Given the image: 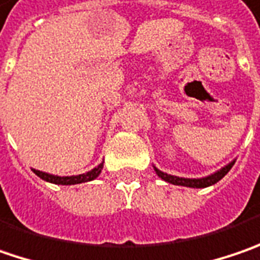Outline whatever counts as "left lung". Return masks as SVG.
Segmentation results:
<instances>
[{"instance_id": "8db88e82", "label": "left lung", "mask_w": 260, "mask_h": 260, "mask_svg": "<svg viewBox=\"0 0 260 260\" xmlns=\"http://www.w3.org/2000/svg\"><path fill=\"white\" fill-rule=\"evenodd\" d=\"M232 163H229L225 167H222L221 170L218 172H215V173H212V175L207 176V177H201V179H186V177H179V176H172V175H167V173H164L161 170H158L157 167H154V170H155V173L158 175V177H161L163 180L166 182H169V183H172V185H177V186H187V187H208L211 185H214V183H217L218 180H221L224 176L227 175L229 172H230V169L233 167Z\"/></svg>"}]
</instances>
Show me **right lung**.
<instances>
[{
    "label": "right lung",
    "instance_id": "obj_1",
    "mask_svg": "<svg viewBox=\"0 0 260 260\" xmlns=\"http://www.w3.org/2000/svg\"><path fill=\"white\" fill-rule=\"evenodd\" d=\"M102 169H103V161L99 164L97 167H94L93 170H90L87 173H83V175L55 176L49 175V173H45V172H40V170H36V169H33V173L39 176L40 179H43L46 182H51V183H55V185H77V183H84V182L94 180L97 176L100 175Z\"/></svg>",
    "mask_w": 260,
    "mask_h": 260
}]
</instances>
